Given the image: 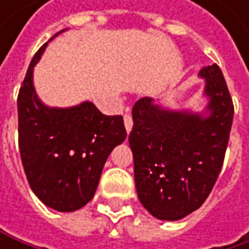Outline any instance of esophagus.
Listing matches in <instances>:
<instances>
[{"instance_id": "esophagus-1", "label": "esophagus", "mask_w": 249, "mask_h": 249, "mask_svg": "<svg viewBox=\"0 0 249 249\" xmlns=\"http://www.w3.org/2000/svg\"><path fill=\"white\" fill-rule=\"evenodd\" d=\"M124 125H125L126 132L129 134V131L132 129V117H131L129 114H125L124 115Z\"/></svg>"}]
</instances>
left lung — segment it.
<instances>
[{
	"label": "left lung",
	"instance_id": "left-lung-1",
	"mask_svg": "<svg viewBox=\"0 0 249 249\" xmlns=\"http://www.w3.org/2000/svg\"><path fill=\"white\" fill-rule=\"evenodd\" d=\"M203 112L176 111L141 98L128 141L138 199L157 219L178 221L199 209L221 173L233 105L216 63L203 68Z\"/></svg>",
	"mask_w": 249,
	"mask_h": 249
}]
</instances>
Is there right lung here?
Returning <instances> with one entry per match:
<instances>
[{
	"label": "right lung",
	"instance_id": "right-lung-1",
	"mask_svg": "<svg viewBox=\"0 0 249 249\" xmlns=\"http://www.w3.org/2000/svg\"><path fill=\"white\" fill-rule=\"evenodd\" d=\"M47 43L34 54L18 92L20 156L34 195L57 212H73L93 197L105 161L126 131L121 115H104L89 101L50 108L38 99L33 72Z\"/></svg>",
	"mask_w": 249,
	"mask_h": 249
}]
</instances>
